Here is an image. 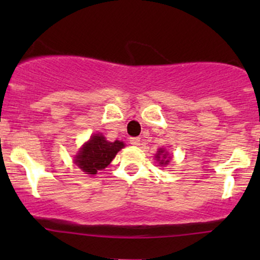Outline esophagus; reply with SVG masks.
Segmentation results:
<instances>
[{"label":"esophagus","mask_w":260,"mask_h":260,"mask_svg":"<svg viewBox=\"0 0 260 260\" xmlns=\"http://www.w3.org/2000/svg\"><path fill=\"white\" fill-rule=\"evenodd\" d=\"M129 143L133 145V147H137V145L140 144V138H138V137H134V138L129 139Z\"/></svg>","instance_id":"esophagus-1"}]
</instances>
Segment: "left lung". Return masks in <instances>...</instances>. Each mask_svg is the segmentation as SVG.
<instances>
[{"mask_svg":"<svg viewBox=\"0 0 260 260\" xmlns=\"http://www.w3.org/2000/svg\"><path fill=\"white\" fill-rule=\"evenodd\" d=\"M155 159H156V161H159V165L165 166V165H168V164L170 162L171 157L169 156L168 151H166L165 149L160 148L159 150H157L156 155H155Z\"/></svg>","mask_w":260,"mask_h":260,"instance_id":"8db88e82","label":"left lung"}]
</instances>
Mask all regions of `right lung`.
I'll return each instance as SVG.
<instances>
[{
  "instance_id": "obj_1",
  "label": "right lung",
  "mask_w": 260,
  "mask_h": 260,
  "mask_svg": "<svg viewBox=\"0 0 260 260\" xmlns=\"http://www.w3.org/2000/svg\"><path fill=\"white\" fill-rule=\"evenodd\" d=\"M123 147L124 143L120 140L109 142L101 133L92 134L74 156V164L85 174L96 175L110 165Z\"/></svg>"
}]
</instances>
